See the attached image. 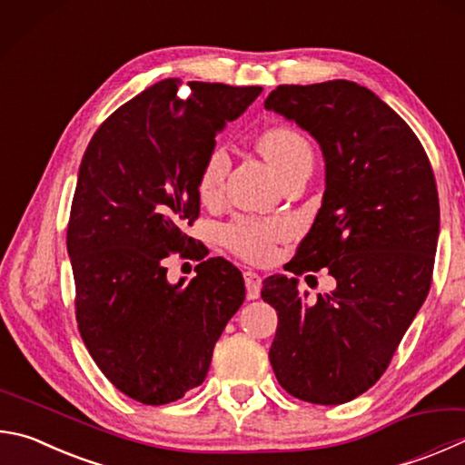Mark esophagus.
<instances>
[{"mask_svg": "<svg viewBox=\"0 0 465 465\" xmlns=\"http://www.w3.org/2000/svg\"><path fill=\"white\" fill-rule=\"evenodd\" d=\"M243 281H246V294L250 301H254L260 297V289H262V278L258 272H252V270H246L243 272Z\"/></svg>", "mask_w": 465, "mask_h": 465, "instance_id": "34e87169", "label": "esophagus"}]
</instances>
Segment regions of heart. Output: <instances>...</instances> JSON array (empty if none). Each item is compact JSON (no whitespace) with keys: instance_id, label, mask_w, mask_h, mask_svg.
<instances>
[{"instance_id":"obj_1","label":"heart","mask_w":465,"mask_h":465,"mask_svg":"<svg viewBox=\"0 0 465 465\" xmlns=\"http://www.w3.org/2000/svg\"><path fill=\"white\" fill-rule=\"evenodd\" d=\"M260 152L276 173L284 176L301 163H311V148L297 130L272 128L260 138ZM230 156L225 148L215 146L209 152L199 176V193L203 199H215L222 193ZM289 233V225L281 219H238L222 230V242L235 254L250 262H262L272 254V243Z\"/></svg>"}]
</instances>
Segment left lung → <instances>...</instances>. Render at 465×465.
I'll use <instances>...</instances> for the list:
<instances>
[{
    "instance_id": "1",
    "label": "left lung",
    "mask_w": 465,
    "mask_h": 465,
    "mask_svg": "<svg viewBox=\"0 0 465 465\" xmlns=\"http://www.w3.org/2000/svg\"><path fill=\"white\" fill-rule=\"evenodd\" d=\"M264 107L309 132L325 160L323 201L289 272L327 268L337 282L307 301L299 278H266L262 299L278 313L270 364L297 399L343 404L384 374L427 299L435 176L407 122L358 83L281 85Z\"/></svg>"
}]
</instances>
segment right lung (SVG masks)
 <instances>
[{
    "label": "right lung",
    "instance_id": "add662e5",
    "mask_svg": "<svg viewBox=\"0 0 465 465\" xmlns=\"http://www.w3.org/2000/svg\"><path fill=\"white\" fill-rule=\"evenodd\" d=\"M262 87L164 79L107 117L79 166L66 250L77 323L101 372L142 404L179 401L207 376L215 341L246 299L238 268L209 258L183 225L215 136ZM187 249L198 276L171 285L163 258Z\"/></svg>",
    "mask_w": 465,
    "mask_h": 465
}]
</instances>
